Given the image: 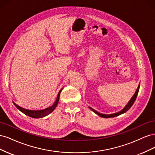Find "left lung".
Here are the masks:
<instances>
[{"mask_svg":"<svg viewBox=\"0 0 155 155\" xmlns=\"http://www.w3.org/2000/svg\"><path fill=\"white\" fill-rule=\"evenodd\" d=\"M139 89H140V85H138L137 91H136L134 94L133 95V96L131 97L130 100L129 101V103L127 104V105L124 108V109L120 110V112H116V113H114V114H102V113H100V112H98L97 111L95 110L94 109H92V108L89 107V109H90L91 110H92L94 113H96V114H97L98 116H100V117H102V118H113V117H116V116H118L120 114H122L124 113H125V112H126L130 108L133 106V105L134 104V103L136 100V99H137V97L138 96V91H139Z\"/></svg>","mask_w":155,"mask_h":155,"instance_id":"8db88e82","label":"left lung"}]
</instances>
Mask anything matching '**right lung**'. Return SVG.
Instances as JSON below:
<instances>
[{
    "label": "right lung",
    "instance_id": "add662e5",
    "mask_svg": "<svg viewBox=\"0 0 155 155\" xmlns=\"http://www.w3.org/2000/svg\"><path fill=\"white\" fill-rule=\"evenodd\" d=\"M63 90V88H61L60 90V91L59 92L58 96H57V99H56L55 101L54 102V104L51 105L50 107L46 108V109H43V110H28V109H24L20 106L17 105L15 103H13V104L15 105V106L17 108V109L19 110L21 112H22V113H24L25 114L28 116L30 117H31V118H43V117L48 115L49 114H50L51 112H53V110L55 109L56 107L58 105V104L59 102V96H60V93L61 92V91Z\"/></svg>",
    "mask_w": 155,
    "mask_h": 155
}]
</instances>
